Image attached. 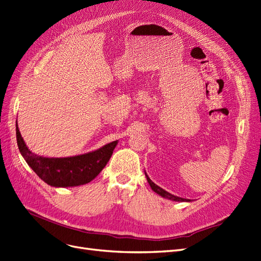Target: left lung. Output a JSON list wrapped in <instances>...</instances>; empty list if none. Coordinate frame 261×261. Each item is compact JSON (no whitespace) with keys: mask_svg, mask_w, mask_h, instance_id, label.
I'll return each mask as SVG.
<instances>
[{"mask_svg":"<svg viewBox=\"0 0 261 261\" xmlns=\"http://www.w3.org/2000/svg\"><path fill=\"white\" fill-rule=\"evenodd\" d=\"M145 176H146V178H147V181H148V184H149V186L151 187V189L156 192V194H158L159 196H161L162 198H166V199H169V200H172V201H177V202H190V200L189 199H182V198H180V197H177V196H174V195H172V194H170V192H168V191H166L165 189H162L161 187H159L158 185H156L155 182H153L149 177H148V175L146 174V172H145Z\"/></svg>","mask_w":261,"mask_h":261,"instance_id":"left-lung-1","label":"left lung"}]
</instances>
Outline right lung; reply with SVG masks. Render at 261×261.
Segmentation results:
<instances>
[{
	"label": "right lung",
	"instance_id": "right-lung-1",
	"mask_svg": "<svg viewBox=\"0 0 261 261\" xmlns=\"http://www.w3.org/2000/svg\"><path fill=\"white\" fill-rule=\"evenodd\" d=\"M18 148L22 157L41 179L53 187H75L88 184L99 175L109 162L118 141L106 144L103 147L65 158H47L37 156L25 145L16 121Z\"/></svg>",
	"mask_w": 261,
	"mask_h": 261
}]
</instances>
